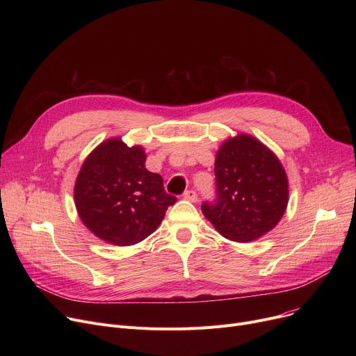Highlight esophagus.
Segmentation results:
<instances>
[{"label": "esophagus", "mask_w": 356, "mask_h": 356, "mask_svg": "<svg viewBox=\"0 0 356 356\" xmlns=\"http://www.w3.org/2000/svg\"><path fill=\"white\" fill-rule=\"evenodd\" d=\"M183 197L186 199V200H189V202H197V195H196V192L195 191H186L184 193H183Z\"/></svg>", "instance_id": "1"}]
</instances>
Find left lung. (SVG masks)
Returning <instances> with one entry per match:
<instances>
[{"label": "left lung", "mask_w": 356, "mask_h": 356, "mask_svg": "<svg viewBox=\"0 0 356 356\" xmlns=\"http://www.w3.org/2000/svg\"><path fill=\"white\" fill-rule=\"evenodd\" d=\"M216 200L202 212L227 239L250 242L270 232L289 203L283 164L268 147L248 134L220 145L215 160Z\"/></svg>", "instance_id": "1"}]
</instances>
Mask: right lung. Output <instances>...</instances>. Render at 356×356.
Instances as JSON below:
<instances>
[{"label": "right lung", "mask_w": 356, "mask_h": 356, "mask_svg": "<svg viewBox=\"0 0 356 356\" xmlns=\"http://www.w3.org/2000/svg\"><path fill=\"white\" fill-rule=\"evenodd\" d=\"M140 145L121 138L101 143L83 161L74 183V204L83 225L112 245H134L152 235L176 197L163 177L145 168Z\"/></svg>", "instance_id": "1"}]
</instances>
